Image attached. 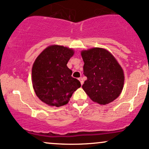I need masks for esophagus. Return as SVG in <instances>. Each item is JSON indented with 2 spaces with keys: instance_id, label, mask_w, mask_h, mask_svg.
<instances>
[{
  "instance_id": "34e87169",
  "label": "esophagus",
  "mask_w": 149,
  "mask_h": 149,
  "mask_svg": "<svg viewBox=\"0 0 149 149\" xmlns=\"http://www.w3.org/2000/svg\"><path fill=\"white\" fill-rule=\"evenodd\" d=\"M78 80H80V84H81V85H83V78H82L81 77H80V78H78Z\"/></svg>"
}]
</instances>
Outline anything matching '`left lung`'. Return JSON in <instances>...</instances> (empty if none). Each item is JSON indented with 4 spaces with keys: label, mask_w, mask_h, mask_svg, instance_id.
<instances>
[{
    "label": "left lung",
    "mask_w": 149,
    "mask_h": 149,
    "mask_svg": "<svg viewBox=\"0 0 149 149\" xmlns=\"http://www.w3.org/2000/svg\"><path fill=\"white\" fill-rule=\"evenodd\" d=\"M83 73L87 77L83 88L87 95L100 104L111 103L118 98L124 85V73L116 58L100 47L83 50Z\"/></svg>",
    "instance_id": "obj_1"
}]
</instances>
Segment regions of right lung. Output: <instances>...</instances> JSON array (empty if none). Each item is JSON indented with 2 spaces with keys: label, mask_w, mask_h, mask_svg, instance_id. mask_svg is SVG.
Segmentation results:
<instances>
[{
  "label": "right lung",
  "mask_w": 149,
  "mask_h": 149,
  "mask_svg": "<svg viewBox=\"0 0 149 149\" xmlns=\"http://www.w3.org/2000/svg\"><path fill=\"white\" fill-rule=\"evenodd\" d=\"M73 54L72 49L50 45L34 61L33 88L37 97L47 105L59 107L68 104L73 92L81 86L66 65Z\"/></svg>",
  "instance_id": "obj_1"
}]
</instances>
